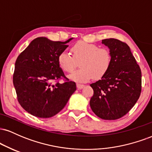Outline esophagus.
Wrapping results in <instances>:
<instances>
[{
    "label": "esophagus",
    "mask_w": 152,
    "mask_h": 152,
    "mask_svg": "<svg viewBox=\"0 0 152 152\" xmlns=\"http://www.w3.org/2000/svg\"><path fill=\"white\" fill-rule=\"evenodd\" d=\"M76 86H77V88H78V89H81V88H83L85 86L83 84H80V83H77V84H76Z\"/></svg>",
    "instance_id": "obj_1"
}]
</instances>
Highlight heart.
Wrapping results in <instances>:
<instances>
[{
  "label": "heart",
  "instance_id": "1",
  "mask_svg": "<svg viewBox=\"0 0 152 152\" xmlns=\"http://www.w3.org/2000/svg\"><path fill=\"white\" fill-rule=\"evenodd\" d=\"M72 56L63 51L58 55V65L65 72L70 73L76 67V61L80 63L79 70L69 76L70 79L77 82H86L94 78H102L107 72L112 62L110 50L106 48H99L98 45L78 41L71 48Z\"/></svg>",
  "mask_w": 152,
  "mask_h": 152
}]
</instances>
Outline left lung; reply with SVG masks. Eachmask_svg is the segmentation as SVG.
<instances>
[{
  "mask_svg": "<svg viewBox=\"0 0 152 152\" xmlns=\"http://www.w3.org/2000/svg\"><path fill=\"white\" fill-rule=\"evenodd\" d=\"M109 48L112 62L101 80L91 83L90 106L99 118L115 120L126 114L140 96L142 72L126 43L115 38L102 40Z\"/></svg>",
  "mask_w": 152,
  "mask_h": 152,
  "instance_id": "8db88e82",
  "label": "left lung"
}]
</instances>
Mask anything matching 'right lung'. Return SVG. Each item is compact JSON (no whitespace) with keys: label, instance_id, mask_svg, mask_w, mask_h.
I'll return each instance as SVG.
<instances>
[{"label":"right lung","instance_id":"obj_1","mask_svg":"<svg viewBox=\"0 0 152 152\" xmlns=\"http://www.w3.org/2000/svg\"><path fill=\"white\" fill-rule=\"evenodd\" d=\"M74 39L53 41L45 37L35 38L16 59L13 85L20 106L33 116L50 118L64 109L76 90V83L52 81L66 78L58 65V56ZM68 79V78H66Z\"/></svg>","mask_w":152,"mask_h":152}]
</instances>
